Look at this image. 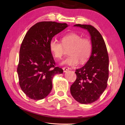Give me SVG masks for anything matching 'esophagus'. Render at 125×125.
<instances>
[{
	"label": "esophagus",
	"mask_w": 125,
	"mask_h": 125,
	"mask_svg": "<svg viewBox=\"0 0 125 125\" xmlns=\"http://www.w3.org/2000/svg\"><path fill=\"white\" fill-rule=\"evenodd\" d=\"M63 71L64 72H66L68 71V70H70V68L68 66H65V67H63Z\"/></svg>",
	"instance_id": "obj_1"
}]
</instances>
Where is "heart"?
I'll use <instances>...</instances> for the list:
<instances>
[{
    "label": "heart",
    "instance_id": "b5f03b06",
    "mask_svg": "<svg viewBox=\"0 0 125 125\" xmlns=\"http://www.w3.org/2000/svg\"><path fill=\"white\" fill-rule=\"evenodd\" d=\"M70 47L68 56L62 62V64L75 66L79 63H83L89 59L92 51L91 41L88 38L75 33L66 34L62 38V43L56 40H51L50 49L55 58L60 59L64 52V47Z\"/></svg>",
    "mask_w": 125,
    "mask_h": 125
}]
</instances>
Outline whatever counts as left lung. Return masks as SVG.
Listing matches in <instances>:
<instances>
[{
    "label": "left lung",
    "mask_w": 125,
    "mask_h": 125,
    "mask_svg": "<svg viewBox=\"0 0 125 125\" xmlns=\"http://www.w3.org/2000/svg\"><path fill=\"white\" fill-rule=\"evenodd\" d=\"M74 26L87 30L91 36L92 53L88 62L75 72L76 79L70 88L76 101L82 104H91L100 98L107 87L109 56L103 37L90 25L76 24Z\"/></svg>",
    "instance_id": "8db88e82"
}]
</instances>
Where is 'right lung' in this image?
Returning <instances> with one entry per match:
<instances>
[{
	"label": "right lung",
	"instance_id": "obj_1",
	"mask_svg": "<svg viewBox=\"0 0 125 125\" xmlns=\"http://www.w3.org/2000/svg\"><path fill=\"white\" fill-rule=\"evenodd\" d=\"M68 26L66 23L41 21L31 27L20 51L17 67L19 83L24 94L33 100H41L52 89V79L63 70L55 67L50 43L57 34Z\"/></svg>",
	"mask_w": 125,
	"mask_h": 125
}]
</instances>
